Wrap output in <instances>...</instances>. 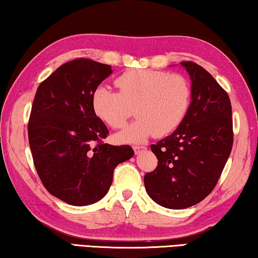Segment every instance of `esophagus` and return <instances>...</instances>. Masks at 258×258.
Wrapping results in <instances>:
<instances>
[{
    "instance_id": "34e87169",
    "label": "esophagus",
    "mask_w": 258,
    "mask_h": 258,
    "mask_svg": "<svg viewBox=\"0 0 258 258\" xmlns=\"http://www.w3.org/2000/svg\"><path fill=\"white\" fill-rule=\"evenodd\" d=\"M133 149L136 154H140V153H142V151H145L147 148L145 146H133Z\"/></svg>"
}]
</instances>
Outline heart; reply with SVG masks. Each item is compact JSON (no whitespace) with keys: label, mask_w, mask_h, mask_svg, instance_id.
Returning a JSON list of instances; mask_svg holds the SVG:
<instances>
[{"label":"heart","mask_w":258,"mask_h":258,"mask_svg":"<svg viewBox=\"0 0 258 258\" xmlns=\"http://www.w3.org/2000/svg\"><path fill=\"white\" fill-rule=\"evenodd\" d=\"M114 85L118 92L99 86L92 95V107L114 130L124 127L136 112L137 119L120 133L121 141L142 142L154 134L167 136L189 109L190 86L179 73L137 69L122 73Z\"/></svg>","instance_id":"1"}]
</instances>
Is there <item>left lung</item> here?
<instances>
[{
	"label": "left lung",
	"mask_w": 258,
	"mask_h": 258,
	"mask_svg": "<svg viewBox=\"0 0 258 258\" xmlns=\"http://www.w3.org/2000/svg\"><path fill=\"white\" fill-rule=\"evenodd\" d=\"M191 79V102L178 128L151 151L158 163L145 175L148 195L159 206L185 209L214 189L233 146L232 107L227 93L206 69L181 62Z\"/></svg>",
	"instance_id": "obj_1"
}]
</instances>
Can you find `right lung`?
<instances>
[{"mask_svg":"<svg viewBox=\"0 0 258 258\" xmlns=\"http://www.w3.org/2000/svg\"><path fill=\"white\" fill-rule=\"evenodd\" d=\"M111 72L89 58L70 60L40 84L32 104L27 131L36 172L49 193L72 206L100 201L114 167L134 155L128 145L105 144L109 131L92 107Z\"/></svg>","mask_w":258,"mask_h":258,"instance_id":"1","label":"right lung"}]
</instances>
